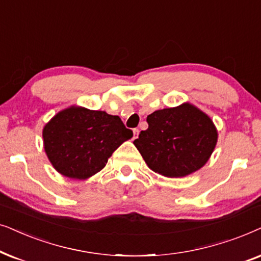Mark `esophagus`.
<instances>
[{
	"label": "esophagus",
	"mask_w": 261,
	"mask_h": 261,
	"mask_svg": "<svg viewBox=\"0 0 261 261\" xmlns=\"http://www.w3.org/2000/svg\"><path fill=\"white\" fill-rule=\"evenodd\" d=\"M138 134H140V130L138 128H134V140L138 137Z\"/></svg>",
	"instance_id": "1"
}]
</instances>
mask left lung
Instances as JSON below:
<instances>
[{
	"label": "left lung",
	"mask_w": 261,
	"mask_h": 261,
	"mask_svg": "<svg viewBox=\"0 0 261 261\" xmlns=\"http://www.w3.org/2000/svg\"><path fill=\"white\" fill-rule=\"evenodd\" d=\"M148 128L134 141L149 168L168 178L198 171L213 154L217 131L213 120L190 103L147 117Z\"/></svg>",
	"instance_id": "8db88e82"
}]
</instances>
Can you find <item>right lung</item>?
<instances>
[{
  "label": "right lung",
  "instance_id": "obj_1",
  "mask_svg": "<svg viewBox=\"0 0 261 261\" xmlns=\"http://www.w3.org/2000/svg\"><path fill=\"white\" fill-rule=\"evenodd\" d=\"M133 131L118 116L70 107L45 125L44 148L56 171L68 178L87 179L101 171L113 151Z\"/></svg>",
  "mask_w": 261,
  "mask_h": 261
}]
</instances>
